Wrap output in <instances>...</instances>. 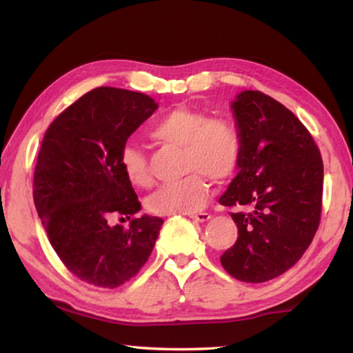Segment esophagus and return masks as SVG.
<instances>
[{
	"label": "esophagus",
	"instance_id": "esophagus-1",
	"mask_svg": "<svg viewBox=\"0 0 353 353\" xmlns=\"http://www.w3.org/2000/svg\"><path fill=\"white\" fill-rule=\"evenodd\" d=\"M188 216L191 219H194V221H199V223H205V221L212 218V214L207 213V212H201V213H190Z\"/></svg>",
	"mask_w": 353,
	"mask_h": 353
}]
</instances>
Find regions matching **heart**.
Masks as SVG:
<instances>
[{"instance_id":"1","label":"heart","mask_w":353,"mask_h":353,"mask_svg":"<svg viewBox=\"0 0 353 353\" xmlns=\"http://www.w3.org/2000/svg\"><path fill=\"white\" fill-rule=\"evenodd\" d=\"M154 140L182 148V181L160 187L151 198L152 212L188 214L199 212L208 196V177L223 183L236 174L243 157V139L238 128L225 118H210L198 109L179 105L152 124ZM119 166L129 183L145 188L151 185L146 155L126 145L119 152Z\"/></svg>"}]
</instances>
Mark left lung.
I'll use <instances>...</instances> for the list:
<instances>
[{"mask_svg":"<svg viewBox=\"0 0 353 353\" xmlns=\"http://www.w3.org/2000/svg\"><path fill=\"white\" fill-rule=\"evenodd\" d=\"M243 139L238 174L219 198L238 227L234 246L221 255L241 282L261 283L288 271L319 227L324 165L308 129L268 94L246 90L232 103Z\"/></svg>","mask_w":353,"mask_h":353,"instance_id":"left-lung-1","label":"left lung"}]
</instances>
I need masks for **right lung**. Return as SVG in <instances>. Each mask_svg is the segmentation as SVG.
<instances>
[{
	"label": "right lung",
	"instance_id": "add662e5",
	"mask_svg": "<svg viewBox=\"0 0 353 353\" xmlns=\"http://www.w3.org/2000/svg\"><path fill=\"white\" fill-rule=\"evenodd\" d=\"M145 93L99 87L46 129L34 171V204L59 259L82 282L117 288L148 261L163 219L143 214L119 152L157 110ZM112 217L131 219L129 230Z\"/></svg>",
	"mask_w": 353,
	"mask_h": 353
}]
</instances>
